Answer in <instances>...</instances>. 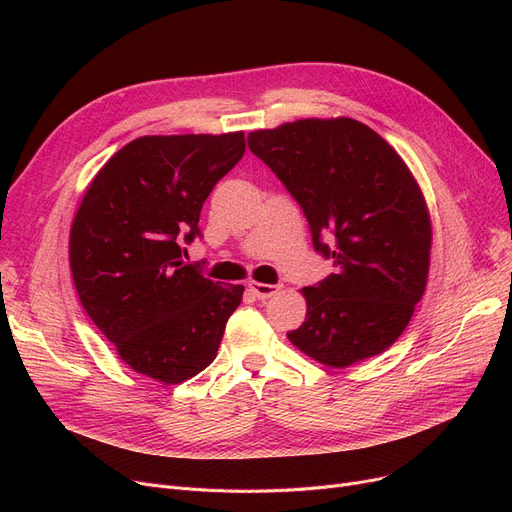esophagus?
<instances>
[{
  "label": "esophagus",
  "mask_w": 512,
  "mask_h": 512,
  "mask_svg": "<svg viewBox=\"0 0 512 512\" xmlns=\"http://www.w3.org/2000/svg\"><path fill=\"white\" fill-rule=\"evenodd\" d=\"M249 289L253 291L255 298H259V300H270L272 295L278 293L280 287H278V285H266V283H255V280H251Z\"/></svg>",
  "instance_id": "obj_1"
}]
</instances>
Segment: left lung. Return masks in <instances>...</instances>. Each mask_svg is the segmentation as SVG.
Listing matches in <instances>:
<instances>
[{
	"instance_id": "8db88e82",
	"label": "left lung",
	"mask_w": 512,
	"mask_h": 512,
	"mask_svg": "<svg viewBox=\"0 0 512 512\" xmlns=\"http://www.w3.org/2000/svg\"><path fill=\"white\" fill-rule=\"evenodd\" d=\"M249 148L300 204L334 272L304 287L306 321L287 332L319 364L346 368L406 329L430 268L432 225L402 157L355 119H304L249 134Z\"/></svg>"
}]
</instances>
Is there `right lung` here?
<instances>
[{"label":"right lung","mask_w":512,"mask_h":512,"mask_svg":"<svg viewBox=\"0 0 512 512\" xmlns=\"http://www.w3.org/2000/svg\"><path fill=\"white\" fill-rule=\"evenodd\" d=\"M244 134L144 136L97 172L70 232L82 308L131 370L176 385L217 357L242 285L187 263L200 212L244 155Z\"/></svg>","instance_id":"right-lung-1"}]
</instances>
